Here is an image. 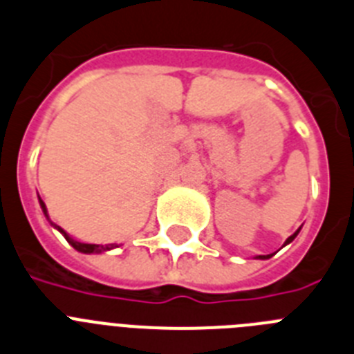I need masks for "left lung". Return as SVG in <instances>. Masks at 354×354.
Segmentation results:
<instances>
[{
	"label": "left lung",
	"instance_id": "1",
	"mask_svg": "<svg viewBox=\"0 0 354 354\" xmlns=\"http://www.w3.org/2000/svg\"><path fill=\"white\" fill-rule=\"evenodd\" d=\"M299 230H301V228H299ZM299 230H297V232L294 233V235H290V236H288V239H287V242H285V244H290V242L294 241V239H296V236H297V233H299ZM258 258H262V260H266V258H270V254H260V257H258Z\"/></svg>",
	"mask_w": 354,
	"mask_h": 354
}]
</instances>
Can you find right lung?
I'll return each instance as SVG.
<instances>
[{"instance_id": "1", "label": "right lung", "mask_w": 354, "mask_h": 354, "mask_svg": "<svg viewBox=\"0 0 354 354\" xmlns=\"http://www.w3.org/2000/svg\"><path fill=\"white\" fill-rule=\"evenodd\" d=\"M39 201H41V208H42V212H44V215H46V217H48V210H46V205H44V201H42L41 198H39ZM48 221H49V217H48ZM49 223H51V221H49ZM51 226H55V228H57L58 232L62 233V235L66 236V241L69 242V244L73 245V248H75L76 251H80V253H103V251H109V250H113V248H115V245H113V244H109V245L84 244V242H78V241H75V239H71V236L67 235V233L64 232V230L60 228V226H57V224H53V223H51Z\"/></svg>"}]
</instances>
